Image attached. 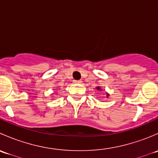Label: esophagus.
I'll return each instance as SVG.
<instances>
[{
	"instance_id": "esophagus-1",
	"label": "esophagus",
	"mask_w": 158,
	"mask_h": 158,
	"mask_svg": "<svg viewBox=\"0 0 158 158\" xmlns=\"http://www.w3.org/2000/svg\"><path fill=\"white\" fill-rule=\"evenodd\" d=\"M73 82H74V83H76V84H81L82 83V81H80V80H74L73 81Z\"/></svg>"
}]
</instances>
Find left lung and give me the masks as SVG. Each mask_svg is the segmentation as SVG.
Instances as JSON below:
<instances>
[{"mask_svg":"<svg viewBox=\"0 0 158 158\" xmlns=\"http://www.w3.org/2000/svg\"><path fill=\"white\" fill-rule=\"evenodd\" d=\"M95 89H96L97 90H98V91H100V92H101V91L102 90V89L101 88H100V86H97V87H95ZM109 94L108 93V92H106V97H107V98H108V97H109Z\"/></svg>","mask_w":158,"mask_h":158,"instance_id":"1","label":"left lung"}]
</instances>
